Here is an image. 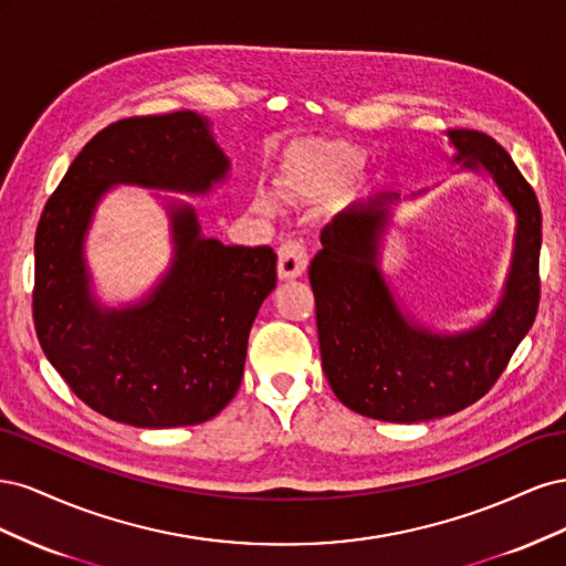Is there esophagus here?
Segmentation results:
<instances>
[{
	"label": "esophagus",
	"mask_w": 566,
	"mask_h": 566,
	"mask_svg": "<svg viewBox=\"0 0 566 566\" xmlns=\"http://www.w3.org/2000/svg\"><path fill=\"white\" fill-rule=\"evenodd\" d=\"M306 264H310V254H306V248L297 238H287L283 245L279 248V276L283 281H293L302 276Z\"/></svg>",
	"instance_id": "1"
}]
</instances>
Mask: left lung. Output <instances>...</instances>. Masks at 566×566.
Listing matches in <instances>:
<instances>
[{"mask_svg": "<svg viewBox=\"0 0 566 566\" xmlns=\"http://www.w3.org/2000/svg\"><path fill=\"white\" fill-rule=\"evenodd\" d=\"M455 160L486 169L517 212L515 256L505 295L474 331L437 335L413 323L394 302L378 269L387 202H356L321 231L310 266L316 297L321 361L337 399L366 418L422 422L472 406L501 378L528 333L541 302V205L507 150L489 134L449 132Z\"/></svg>", "mask_w": 566, "mask_h": 566, "instance_id": "obj_1", "label": "left lung"}]
</instances>
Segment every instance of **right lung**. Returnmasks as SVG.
<instances>
[{"label":"right lung","instance_id":"obj_1","mask_svg":"<svg viewBox=\"0 0 566 566\" xmlns=\"http://www.w3.org/2000/svg\"><path fill=\"white\" fill-rule=\"evenodd\" d=\"M229 160L191 111L125 117L101 129L44 205L35 235L32 318L49 364L96 413L134 427L214 418L241 387L248 335L276 287L269 245L202 238L172 212L175 264L146 302L104 312L90 297L82 241L111 184L210 191Z\"/></svg>","mask_w":566,"mask_h":566}]
</instances>
